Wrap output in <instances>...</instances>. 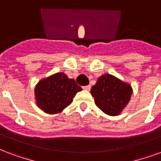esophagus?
Segmentation results:
<instances>
[{
	"instance_id": "obj_1",
	"label": "esophagus",
	"mask_w": 161,
	"mask_h": 161,
	"mask_svg": "<svg viewBox=\"0 0 161 161\" xmlns=\"http://www.w3.org/2000/svg\"><path fill=\"white\" fill-rule=\"evenodd\" d=\"M83 89L86 91H90L91 86H83Z\"/></svg>"
}]
</instances>
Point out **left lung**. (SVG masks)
I'll return each mask as SVG.
<instances>
[{
    "instance_id": "obj_1",
    "label": "left lung",
    "mask_w": 161,
    "mask_h": 161,
    "mask_svg": "<svg viewBox=\"0 0 161 161\" xmlns=\"http://www.w3.org/2000/svg\"><path fill=\"white\" fill-rule=\"evenodd\" d=\"M131 86L110 74H103L92 87L91 94L95 104L106 114H120L131 100Z\"/></svg>"
}]
</instances>
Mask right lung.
Segmentation results:
<instances>
[{"instance_id":"right-lung-1","label":"right lung","mask_w":161,"mask_h":161,"mask_svg":"<svg viewBox=\"0 0 161 161\" xmlns=\"http://www.w3.org/2000/svg\"><path fill=\"white\" fill-rule=\"evenodd\" d=\"M82 91L74 79L64 72L53 74L41 80L35 87V100L37 107L47 114L62 112L73 102L74 97Z\"/></svg>"}]
</instances>
